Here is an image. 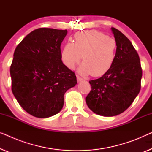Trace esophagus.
Returning <instances> with one entry per match:
<instances>
[{
  "label": "esophagus",
  "mask_w": 152,
  "mask_h": 152,
  "mask_svg": "<svg viewBox=\"0 0 152 152\" xmlns=\"http://www.w3.org/2000/svg\"><path fill=\"white\" fill-rule=\"evenodd\" d=\"M77 80L78 82H82V81H84V79H83L82 77H81L80 76L77 75Z\"/></svg>",
  "instance_id": "esophagus-1"
}]
</instances>
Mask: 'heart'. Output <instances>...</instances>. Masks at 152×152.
I'll use <instances>...</instances> for the list:
<instances>
[{
    "label": "heart",
    "instance_id": "b5f03b06",
    "mask_svg": "<svg viewBox=\"0 0 152 152\" xmlns=\"http://www.w3.org/2000/svg\"><path fill=\"white\" fill-rule=\"evenodd\" d=\"M117 42L112 37L96 30L77 34L74 42L67 43L61 51V60L66 67L72 69L81 61L80 72L93 77L103 75L113 65Z\"/></svg>",
    "mask_w": 152,
    "mask_h": 152
}]
</instances>
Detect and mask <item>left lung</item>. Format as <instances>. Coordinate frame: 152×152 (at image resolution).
Instances as JSON below:
<instances>
[{"instance_id": "obj_1", "label": "left lung", "mask_w": 152, "mask_h": 152, "mask_svg": "<svg viewBox=\"0 0 152 152\" xmlns=\"http://www.w3.org/2000/svg\"><path fill=\"white\" fill-rule=\"evenodd\" d=\"M118 48L113 65L102 77L89 81L91 91L86 97L91 111L114 116L128 109L140 92L142 68L140 58L125 35L111 28Z\"/></svg>"}]
</instances>
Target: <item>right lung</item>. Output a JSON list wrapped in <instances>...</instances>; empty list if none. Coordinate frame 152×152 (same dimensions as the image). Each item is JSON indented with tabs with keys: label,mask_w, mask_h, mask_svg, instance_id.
<instances>
[{
	"label": "right lung",
	"mask_w": 152,
	"mask_h": 152,
	"mask_svg": "<svg viewBox=\"0 0 152 152\" xmlns=\"http://www.w3.org/2000/svg\"><path fill=\"white\" fill-rule=\"evenodd\" d=\"M67 30L41 28L16 48L10 66L12 91L23 109L34 117L59 113L66 91L75 86L73 71L61 61V44Z\"/></svg>",
	"instance_id": "1"
}]
</instances>
